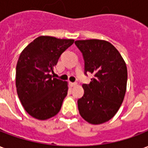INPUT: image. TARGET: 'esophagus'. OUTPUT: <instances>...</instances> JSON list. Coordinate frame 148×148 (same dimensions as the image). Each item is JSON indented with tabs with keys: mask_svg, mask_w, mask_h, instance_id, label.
I'll return each instance as SVG.
<instances>
[{
	"mask_svg": "<svg viewBox=\"0 0 148 148\" xmlns=\"http://www.w3.org/2000/svg\"><path fill=\"white\" fill-rule=\"evenodd\" d=\"M70 86L71 87L75 86H77V82H70Z\"/></svg>",
	"mask_w": 148,
	"mask_h": 148,
	"instance_id": "1",
	"label": "esophagus"
}]
</instances>
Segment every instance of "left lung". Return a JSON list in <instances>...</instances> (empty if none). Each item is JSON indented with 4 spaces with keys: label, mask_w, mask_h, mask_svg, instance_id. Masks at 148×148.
<instances>
[{
    "label": "left lung",
    "mask_w": 148,
    "mask_h": 148,
    "mask_svg": "<svg viewBox=\"0 0 148 148\" xmlns=\"http://www.w3.org/2000/svg\"><path fill=\"white\" fill-rule=\"evenodd\" d=\"M75 45L83 56L85 74H93L90 84L82 85L84 95L77 100L79 113L90 124H102L114 116L124 101L127 66L116 48L107 41L77 40Z\"/></svg>",
    "instance_id": "left-lung-1"
}]
</instances>
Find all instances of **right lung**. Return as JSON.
I'll list each match as a JSON object with an SVG mask.
<instances>
[{
    "label": "right lung",
    "mask_w": 148,
    "mask_h": 148,
    "mask_svg": "<svg viewBox=\"0 0 148 148\" xmlns=\"http://www.w3.org/2000/svg\"><path fill=\"white\" fill-rule=\"evenodd\" d=\"M74 39L39 36L21 52L16 64V86L28 114L38 120L54 116L67 95V82L54 77L58 58Z\"/></svg>",
    "instance_id": "obj_1"
}]
</instances>
